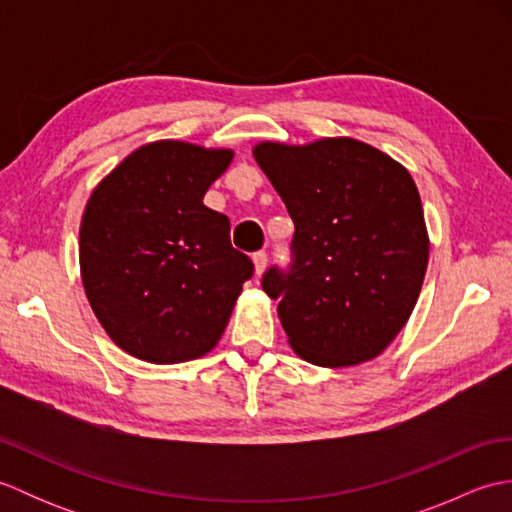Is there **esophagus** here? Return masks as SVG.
Wrapping results in <instances>:
<instances>
[{"label":"esophagus","mask_w":512,"mask_h":512,"mask_svg":"<svg viewBox=\"0 0 512 512\" xmlns=\"http://www.w3.org/2000/svg\"><path fill=\"white\" fill-rule=\"evenodd\" d=\"M253 264H255V275H264L266 270V264H268V255L264 253V250H257V253L253 255Z\"/></svg>","instance_id":"obj_1"}]
</instances>
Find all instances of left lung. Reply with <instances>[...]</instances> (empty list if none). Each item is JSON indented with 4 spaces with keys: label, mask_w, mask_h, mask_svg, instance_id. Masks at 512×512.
Instances as JSON below:
<instances>
[{
    "label": "left lung",
    "mask_w": 512,
    "mask_h": 512,
    "mask_svg": "<svg viewBox=\"0 0 512 512\" xmlns=\"http://www.w3.org/2000/svg\"><path fill=\"white\" fill-rule=\"evenodd\" d=\"M295 222L288 273L262 279L288 343L319 367L372 361L405 328L429 264L411 173L356 138L253 147Z\"/></svg>",
    "instance_id": "obj_1"
}]
</instances>
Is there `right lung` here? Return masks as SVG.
I'll return each mask as SVG.
<instances>
[{
    "label": "right lung",
    "mask_w": 512,
    "mask_h": 512,
    "mask_svg": "<svg viewBox=\"0 0 512 512\" xmlns=\"http://www.w3.org/2000/svg\"><path fill=\"white\" fill-rule=\"evenodd\" d=\"M233 149L156 140L96 184L83 211L85 295L110 339L156 365L193 361L220 341L253 262L204 193Z\"/></svg>",
    "instance_id": "add662e5"
}]
</instances>
